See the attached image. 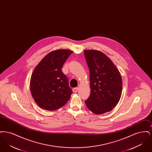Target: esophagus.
<instances>
[{"mask_svg": "<svg viewBox=\"0 0 152 152\" xmlns=\"http://www.w3.org/2000/svg\"><path fill=\"white\" fill-rule=\"evenodd\" d=\"M73 92V93H77L78 91V88H75L72 89Z\"/></svg>", "mask_w": 152, "mask_h": 152, "instance_id": "34e87169", "label": "esophagus"}]
</instances>
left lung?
<instances>
[{
    "instance_id": "8db88e82",
    "label": "left lung",
    "mask_w": 152,
    "mask_h": 152,
    "mask_svg": "<svg viewBox=\"0 0 152 152\" xmlns=\"http://www.w3.org/2000/svg\"><path fill=\"white\" fill-rule=\"evenodd\" d=\"M89 69L91 94L85 101L87 108L96 115L110 112L120 100L123 81L116 65L102 52L84 50Z\"/></svg>"
}]
</instances>
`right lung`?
Instances as JSON below:
<instances>
[{"mask_svg":"<svg viewBox=\"0 0 152 152\" xmlns=\"http://www.w3.org/2000/svg\"><path fill=\"white\" fill-rule=\"evenodd\" d=\"M72 53L69 50L52 51L35 68L30 80V90L33 99L41 108L55 110L70 99L72 91L61 68Z\"/></svg>","mask_w":152,"mask_h":152,"instance_id":"1","label":"right lung"}]
</instances>
